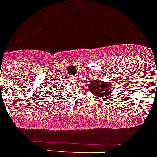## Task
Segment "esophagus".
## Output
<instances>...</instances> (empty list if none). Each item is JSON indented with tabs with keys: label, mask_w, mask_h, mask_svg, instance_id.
Here are the masks:
<instances>
[{
	"label": "esophagus",
	"mask_w": 157,
	"mask_h": 157,
	"mask_svg": "<svg viewBox=\"0 0 157 157\" xmlns=\"http://www.w3.org/2000/svg\"><path fill=\"white\" fill-rule=\"evenodd\" d=\"M77 76H74V77H73V78H74V79H76V78H77Z\"/></svg>",
	"instance_id": "obj_1"
}]
</instances>
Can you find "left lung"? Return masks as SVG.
Masks as SVG:
<instances>
[{
  "mask_svg": "<svg viewBox=\"0 0 157 157\" xmlns=\"http://www.w3.org/2000/svg\"><path fill=\"white\" fill-rule=\"evenodd\" d=\"M90 91L97 98H105L112 93V86L109 82H103L98 80H93L88 84Z\"/></svg>",
  "mask_w": 157,
  "mask_h": 157,
  "instance_id": "8db88e82",
  "label": "left lung"
}]
</instances>
